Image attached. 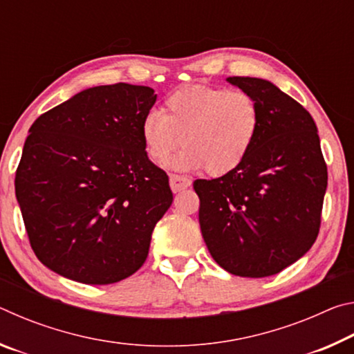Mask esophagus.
Masks as SVG:
<instances>
[{"mask_svg":"<svg viewBox=\"0 0 354 354\" xmlns=\"http://www.w3.org/2000/svg\"><path fill=\"white\" fill-rule=\"evenodd\" d=\"M170 187L171 190L175 192H181L184 189L190 187V179L185 178V176H178V175H171L170 176Z\"/></svg>","mask_w":354,"mask_h":354,"instance_id":"obj_1","label":"esophagus"}]
</instances>
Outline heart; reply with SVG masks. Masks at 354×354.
Listing matches in <instances>:
<instances>
[{"label": "heart", "mask_w": 354, "mask_h": 354, "mask_svg": "<svg viewBox=\"0 0 354 354\" xmlns=\"http://www.w3.org/2000/svg\"><path fill=\"white\" fill-rule=\"evenodd\" d=\"M259 128L261 107L248 92L189 86L170 93L162 112H149L140 133L154 164L165 165L183 143L175 169L225 176L247 159Z\"/></svg>", "instance_id": "b5f03b06"}]
</instances>
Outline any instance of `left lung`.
Segmentation results:
<instances>
[{
  "instance_id": "8db88e82",
  "label": "left lung",
  "mask_w": 354,
  "mask_h": 354,
  "mask_svg": "<svg viewBox=\"0 0 354 354\" xmlns=\"http://www.w3.org/2000/svg\"><path fill=\"white\" fill-rule=\"evenodd\" d=\"M261 107V128L239 169L196 179L201 234L236 277L263 278L298 261L319 236L328 185L314 118L270 81L232 76Z\"/></svg>"
}]
</instances>
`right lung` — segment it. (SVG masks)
Wrapping results in <instances>:
<instances>
[{"label":"right lung","instance_id":"add662e5","mask_svg":"<svg viewBox=\"0 0 354 354\" xmlns=\"http://www.w3.org/2000/svg\"><path fill=\"white\" fill-rule=\"evenodd\" d=\"M147 86L76 93L35 120L15 173V195L39 261L84 284H112L143 266L153 230L171 206L167 173L148 159Z\"/></svg>","mask_w":354,"mask_h":354}]
</instances>
